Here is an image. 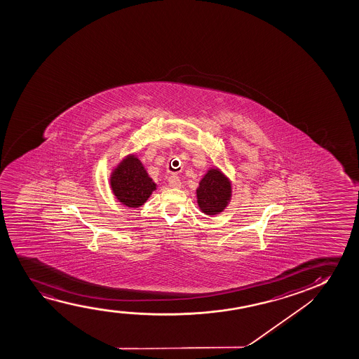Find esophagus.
Here are the masks:
<instances>
[{"instance_id":"esophagus-1","label":"esophagus","mask_w":359,"mask_h":359,"mask_svg":"<svg viewBox=\"0 0 359 359\" xmlns=\"http://www.w3.org/2000/svg\"><path fill=\"white\" fill-rule=\"evenodd\" d=\"M168 182H169V187H174V189H177V187H182V182H180V179H179L177 175H172V177H169Z\"/></svg>"}]
</instances>
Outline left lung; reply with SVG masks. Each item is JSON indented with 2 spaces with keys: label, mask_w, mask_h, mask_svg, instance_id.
<instances>
[{
  "label": "left lung",
  "mask_w": 359,
  "mask_h": 359,
  "mask_svg": "<svg viewBox=\"0 0 359 359\" xmlns=\"http://www.w3.org/2000/svg\"><path fill=\"white\" fill-rule=\"evenodd\" d=\"M196 196L200 210L207 216H216L224 211L231 201V182L218 168H211L198 182Z\"/></svg>",
  "instance_id": "8db88e82"
}]
</instances>
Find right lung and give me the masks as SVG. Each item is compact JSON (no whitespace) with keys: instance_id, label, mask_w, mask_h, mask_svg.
I'll return each mask as SVG.
<instances>
[{"instance_id":"right-lung-1","label":"right lung","mask_w":359,"mask_h":359,"mask_svg":"<svg viewBox=\"0 0 359 359\" xmlns=\"http://www.w3.org/2000/svg\"><path fill=\"white\" fill-rule=\"evenodd\" d=\"M110 187L118 202L136 208L147 201L157 184L149 177L137 156L128 154L111 172Z\"/></svg>"}]
</instances>
